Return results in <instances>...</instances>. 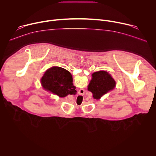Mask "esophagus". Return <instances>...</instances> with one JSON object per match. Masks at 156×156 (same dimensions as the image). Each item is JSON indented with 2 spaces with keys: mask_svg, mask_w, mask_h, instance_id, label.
Returning <instances> with one entry per match:
<instances>
[{
  "mask_svg": "<svg viewBox=\"0 0 156 156\" xmlns=\"http://www.w3.org/2000/svg\"><path fill=\"white\" fill-rule=\"evenodd\" d=\"M80 91H81L83 93H84V90H80ZM81 94H82V93H81Z\"/></svg>",
  "mask_w": 156,
  "mask_h": 156,
  "instance_id": "obj_1",
  "label": "esophagus"
}]
</instances>
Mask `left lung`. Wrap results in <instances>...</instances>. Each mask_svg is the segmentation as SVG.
<instances>
[{
  "label": "left lung",
  "instance_id": "obj_1",
  "mask_svg": "<svg viewBox=\"0 0 156 156\" xmlns=\"http://www.w3.org/2000/svg\"><path fill=\"white\" fill-rule=\"evenodd\" d=\"M92 77L87 86V90L93 93V96L96 99H101L103 95L112 90L115 87V80L105 71L94 72Z\"/></svg>",
  "mask_w": 156,
  "mask_h": 156
}]
</instances>
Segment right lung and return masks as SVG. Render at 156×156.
<instances>
[{
    "label": "right lung",
    "mask_w": 156,
    "mask_h": 156,
    "mask_svg": "<svg viewBox=\"0 0 156 156\" xmlns=\"http://www.w3.org/2000/svg\"><path fill=\"white\" fill-rule=\"evenodd\" d=\"M41 83L46 90L61 98L76 93L72 75L68 70L59 66L48 69L42 77Z\"/></svg>",
    "instance_id": "obj_1"
}]
</instances>
